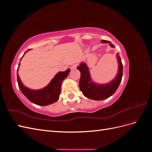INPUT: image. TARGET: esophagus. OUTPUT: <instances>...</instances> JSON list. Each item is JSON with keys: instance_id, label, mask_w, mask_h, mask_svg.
<instances>
[{"instance_id": "obj_1", "label": "esophagus", "mask_w": 152, "mask_h": 152, "mask_svg": "<svg viewBox=\"0 0 152 152\" xmlns=\"http://www.w3.org/2000/svg\"><path fill=\"white\" fill-rule=\"evenodd\" d=\"M77 65H78V64H77V63H74V64H73V65H72V66L70 67V68H71V69H74V68H77Z\"/></svg>"}]
</instances>
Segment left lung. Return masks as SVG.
Listing matches in <instances>:
<instances>
[{"label":"left lung","instance_id":"1","mask_svg":"<svg viewBox=\"0 0 152 152\" xmlns=\"http://www.w3.org/2000/svg\"><path fill=\"white\" fill-rule=\"evenodd\" d=\"M103 43H108L110 45L114 48V45L108 40H102ZM116 57L118 59V72L115 79L108 84H98L92 81L89 68L84 63H81L77 69L80 72V79L79 87L82 93L86 98L94 100H103L110 97L115 93L120 85L123 75V65L119 53H117Z\"/></svg>","mask_w":152,"mask_h":152}]
</instances>
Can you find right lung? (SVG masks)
<instances>
[{
  "label": "right lung",
  "instance_id": "1",
  "mask_svg": "<svg viewBox=\"0 0 152 152\" xmlns=\"http://www.w3.org/2000/svg\"><path fill=\"white\" fill-rule=\"evenodd\" d=\"M29 50L30 49L28 50ZM26 52H25L24 54ZM20 64V63H19V65ZM70 72V69L68 68L65 72H58L46 87L39 90H31L26 87L22 84L20 77L17 73L18 86H19V88L22 93L31 103L40 106L49 105L56 102L58 100L59 94L61 93V86L62 82L68 75Z\"/></svg>",
  "mask_w": 152,
  "mask_h": 152
}]
</instances>
